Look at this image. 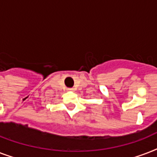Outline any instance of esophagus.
<instances>
[{
  "label": "esophagus",
  "instance_id": "34e87169",
  "mask_svg": "<svg viewBox=\"0 0 157 157\" xmlns=\"http://www.w3.org/2000/svg\"><path fill=\"white\" fill-rule=\"evenodd\" d=\"M67 90H68V91H73L74 89L73 88H68V89H67Z\"/></svg>",
  "mask_w": 157,
  "mask_h": 157
}]
</instances>
